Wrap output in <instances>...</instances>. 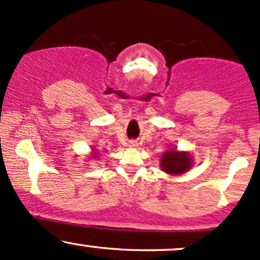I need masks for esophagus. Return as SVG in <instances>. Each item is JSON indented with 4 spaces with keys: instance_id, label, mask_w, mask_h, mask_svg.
Segmentation results:
<instances>
[{
    "instance_id": "obj_1",
    "label": "esophagus",
    "mask_w": 260,
    "mask_h": 260,
    "mask_svg": "<svg viewBox=\"0 0 260 260\" xmlns=\"http://www.w3.org/2000/svg\"><path fill=\"white\" fill-rule=\"evenodd\" d=\"M129 147L131 148L138 147V142H137V140H131V142H129Z\"/></svg>"
}]
</instances>
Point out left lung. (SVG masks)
<instances>
[{
	"instance_id": "8db88e82",
	"label": "left lung",
	"mask_w": 260,
	"mask_h": 260,
	"mask_svg": "<svg viewBox=\"0 0 260 260\" xmlns=\"http://www.w3.org/2000/svg\"><path fill=\"white\" fill-rule=\"evenodd\" d=\"M192 156L187 151H178L176 149L166 150L161 156L160 166L162 171L169 175H182L192 168Z\"/></svg>"
}]
</instances>
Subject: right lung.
<instances>
[{
    "instance_id": "1",
    "label": "right lung",
    "mask_w": 260,
    "mask_h": 260,
    "mask_svg": "<svg viewBox=\"0 0 260 260\" xmlns=\"http://www.w3.org/2000/svg\"><path fill=\"white\" fill-rule=\"evenodd\" d=\"M92 153H94V154H95V155H94V157H95V159H96V157H98V156H96V155H98V154H99V153H96V149H92Z\"/></svg>"
}]
</instances>
